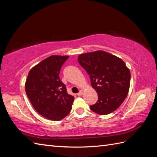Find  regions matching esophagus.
I'll use <instances>...</instances> for the list:
<instances>
[{"instance_id": "34e87169", "label": "esophagus", "mask_w": 157, "mask_h": 157, "mask_svg": "<svg viewBox=\"0 0 157 157\" xmlns=\"http://www.w3.org/2000/svg\"><path fill=\"white\" fill-rule=\"evenodd\" d=\"M82 94H83V91H82V90H80V91L79 92L78 94V96H82Z\"/></svg>"}]
</instances>
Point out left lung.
<instances>
[{"mask_svg":"<svg viewBox=\"0 0 157 157\" xmlns=\"http://www.w3.org/2000/svg\"><path fill=\"white\" fill-rule=\"evenodd\" d=\"M78 63L90 76L98 100L90 106L99 115H108L117 109L128 96L129 69L124 61L109 52L97 51L78 56Z\"/></svg>","mask_w":157,"mask_h":157,"instance_id":"1","label":"left lung"}]
</instances>
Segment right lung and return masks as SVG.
Returning <instances> with one entry per match:
<instances>
[{
	"instance_id": "right-lung-1",
	"label": "right lung",
	"mask_w": 157,
	"mask_h": 157,
	"mask_svg": "<svg viewBox=\"0 0 157 157\" xmlns=\"http://www.w3.org/2000/svg\"><path fill=\"white\" fill-rule=\"evenodd\" d=\"M68 58L69 56H50L32 67L26 79L25 92L33 107L52 121L65 117L74 101L59 78L61 67Z\"/></svg>"
}]
</instances>
